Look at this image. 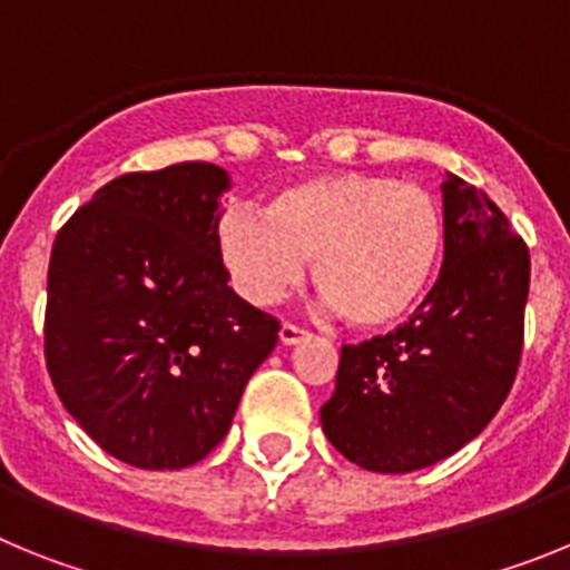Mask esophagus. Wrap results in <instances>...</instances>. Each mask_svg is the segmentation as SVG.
<instances>
[{
    "label": "esophagus",
    "instance_id": "1",
    "mask_svg": "<svg viewBox=\"0 0 570 570\" xmlns=\"http://www.w3.org/2000/svg\"><path fill=\"white\" fill-rule=\"evenodd\" d=\"M308 331L299 328V325H291V322H285L279 328V342L282 345H299V342L308 340Z\"/></svg>",
    "mask_w": 570,
    "mask_h": 570
}]
</instances>
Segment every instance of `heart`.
Returning <instances> with one entry per match:
<instances>
[{
    "mask_svg": "<svg viewBox=\"0 0 570 570\" xmlns=\"http://www.w3.org/2000/svg\"><path fill=\"white\" fill-rule=\"evenodd\" d=\"M445 248L440 203L382 174H328L274 196L262 214L230 210L216 250L230 282L254 305H274L314 259V282L354 328L405 320L434 282Z\"/></svg>",
    "mask_w": 570,
    "mask_h": 570,
    "instance_id": "1",
    "label": "heart"
}]
</instances>
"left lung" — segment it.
Instances as JSON below:
<instances>
[{"mask_svg": "<svg viewBox=\"0 0 570 570\" xmlns=\"http://www.w3.org/2000/svg\"><path fill=\"white\" fill-rule=\"evenodd\" d=\"M445 254L394 334L342 347L322 431L365 471L411 473L456 454L505 402L522 354L531 256L482 190L442 179Z\"/></svg>", "mask_w": 570, "mask_h": 570, "instance_id": "8db88e82", "label": "left lung"}]
</instances>
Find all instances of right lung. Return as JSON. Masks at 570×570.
Masks as SVG:
<instances>
[{"instance_id":"add662e5","label":"right lung","mask_w":570,"mask_h":570,"mask_svg":"<svg viewBox=\"0 0 570 570\" xmlns=\"http://www.w3.org/2000/svg\"><path fill=\"white\" fill-rule=\"evenodd\" d=\"M230 174H125L53 242L45 360L65 411L116 460L176 471L228 434L279 322L234 294L216 225Z\"/></svg>"}]
</instances>
